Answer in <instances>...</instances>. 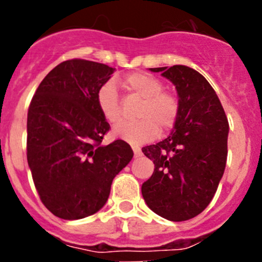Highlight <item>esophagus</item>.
Returning <instances> with one entry per match:
<instances>
[{"mask_svg": "<svg viewBox=\"0 0 262 262\" xmlns=\"http://www.w3.org/2000/svg\"><path fill=\"white\" fill-rule=\"evenodd\" d=\"M132 149H133V152H134V157H136V158L141 157V156H142L141 148L137 147V146H133V147H132Z\"/></svg>", "mask_w": 262, "mask_h": 262, "instance_id": "1", "label": "esophagus"}]
</instances>
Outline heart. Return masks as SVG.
<instances>
[{
    "label": "heart",
    "instance_id": "heart-1",
    "mask_svg": "<svg viewBox=\"0 0 262 262\" xmlns=\"http://www.w3.org/2000/svg\"><path fill=\"white\" fill-rule=\"evenodd\" d=\"M123 86L129 94L142 100L136 110V118L139 119L115 126L113 133L116 138L130 144H142L155 139L158 129L165 133L175 126L180 114V102L172 92L163 90V82L160 78L149 73L134 72L124 77ZM96 105L107 123L120 121V100L114 81L100 86Z\"/></svg>",
    "mask_w": 262,
    "mask_h": 262
}]
</instances>
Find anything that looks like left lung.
Returning a JSON list of instances; mask_svg holds the SVG:
<instances>
[{
	"instance_id": "8db88e82",
	"label": "left lung",
	"mask_w": 262,
	"mask_h": 262,
	"mask_svg": "<svg viewBox=\"0 0 262 262\" xmlns=\"http://www.w3.org/2000/svg\"><path fill=\"white\" fill-rule=\"evenodd\" d=\"M149 70L175 84L180 114L167 138L142 148L155 163L142 195L162 218L187 221L209 205L223 176L228 120L215 91L198 71L180 64Z\"/></svg>"
}]
</instances>
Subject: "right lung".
I'll return each instance as SVG.
<instances>
[{"label": "right lung", "instance_id": "obj_1", "mask_svg": "<svg viewBox=\"0 0 262 262\" xmlns=\"http://www.w3.org/2000/svg\"><path fill=\"white\" fill-rule=\"evenodd\" d=\"M115 68L86 59L59 63L36 89L28 112L26 156L40 200L55 216L75 221L99 212L133 150L101 142L110 125L96 94Z\"/></svg>", "mask_w": 262, "mask_h": 262}]
</instances>
